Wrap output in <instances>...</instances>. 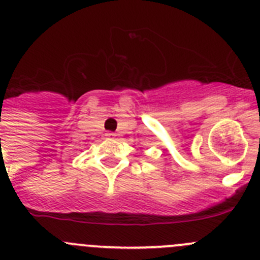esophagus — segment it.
Returning <instances> with one entry per match:
<instances>
[{
	"label": "esophagus",
	"mask_w": 260,
	"mask_h": 260,
	"mask_svg": "<svg viewBox=\"0 0 260 260\" xmlns=\"http://www.w3.org/2000/svg\"><path fill=\"white\" fill-rule=\"evenodd\" d=\"M105 136H107L108 138H114L115 136H117V133H114V132H108Z\"/></svg>",
	"instance_id": "34e87169"
}]
</instances>
